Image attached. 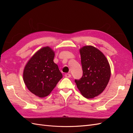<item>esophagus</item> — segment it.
Segmentation results:
<instances>
[{"label":"esophagus","instance_id":"esophagus-1","mask_svg":"<svg viewBox=\"0 0 133 133\" xmlns=\"http://www.w3.org/2000/svg\"><path fill=\"white\" fill-rule=\"evenodd\" d=\"M65 76L66 78H70L71 76V75L70 74H69V73H66L65 74Z\"/></svg>","mask_w":133,"mask_h":133}]
</instances>
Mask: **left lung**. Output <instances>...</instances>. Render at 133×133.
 Listing matches in <instances>:
<instances>
[{
	"label": "left lung",
	"instance_id": "8db88e82",
	"mask_svg": "<svg viewBox=\"0 0 133 133\" xmlns=\"http://www.w3.org/2000/svg\"><path fill=\"white\" fill-rule=\"evenodd\" d=\"M83 76L75 82L82 95L87 99L97 96L105 89L111 75L110 65L101 51L91 45L80 48Z\"/></svg>",
	"mask_w": 133,
	"mask_h": 133
}]
</instances>
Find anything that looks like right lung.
Wrapping results in <instances>:
<instances>
[{
	"instance_id": "right-lung-1",
	"label": "right lung",
	"mask_w": 133,
	"mask_h": 133,
	"mask_svg": "<svg viewBox=\"0 0 133 133\" xmlns=\"http://www.w3.org/2000/svg\"><path fill=\"white\" fill-rule=\"evenodd\" d=\"M54 51L49 46L41 48L26 63L23 80L31 92L40 98L50 94L63 77L53 60Z\"/></svg>"
}]
</instances>
